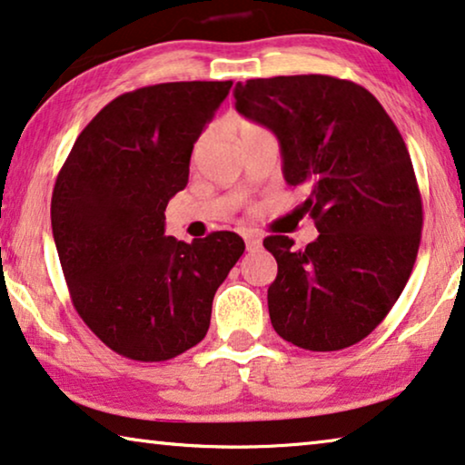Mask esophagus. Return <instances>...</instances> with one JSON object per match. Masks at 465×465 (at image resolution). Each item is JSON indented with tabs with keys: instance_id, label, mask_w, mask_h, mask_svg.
I'll list each match as a JSON object with an SVG mask.
<instances>
[{
	"instance_id": "34e87169",
	"label": "esophagus",
	"mask_w": 465,
	"mask_h": 465,
	"mask_svg": "<svg viewBox=\"0 0 465 465\" xmlns=\"http://www.w3.org/2000/svg\"><path fill=\"white\" fill-rule=\"evenodd\" d=\"M244 242H246V251L248 252H256L262 246V238H261V235H256V233H246Z\"/></svg>"
}]
</instances>
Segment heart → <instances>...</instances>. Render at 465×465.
Returning a JSON list of instances; mask_svg holds the SVG:
<instances>
[{"instance_id": "heart-1", "label": "heart", "mask_w": 465, "mask_h": 465, "mask_svg": "<svg viewBox=\"0 0 465 465\" xmlns=\"http://www.w3.org/2000/svg\"><path fill=\"white\" fill-rule=\"evenodd\" d=\"M235 131H238L240 137H244L248 134H254V131H262L259 124H254L252 121H246V119H238L235 121Z\"/></svg>"}]
</instances>
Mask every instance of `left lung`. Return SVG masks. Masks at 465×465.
I'll return each instance as SVG.
<instances>
[{
  "label": "left lung",
  "mask_w": 465,
  "mask_h": 465,
  "mask_svg": "<svg viewBox=\"0 0 465 465\" xmlns=\"http://www.w3.org/2000/svg\"><path fill=\"white\" fill-rule=\"evenodd\" d=\"M233 98L273 131L320 232L304 251L288 235L262 242L277 261L273 330L307 351L357 344L397 302L420 248L421 198L397 124L365 87L328 74L251 79Z\"/></svg>",
  "instance_id": "8db88e82"
}]
</instances>
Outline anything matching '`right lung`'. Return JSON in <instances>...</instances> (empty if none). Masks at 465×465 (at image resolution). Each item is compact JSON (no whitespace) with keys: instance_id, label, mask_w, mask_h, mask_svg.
<instances>
[{"instance_id":"add662e5","label":"right lung","mask_w":465,"mask_h":465,"mask_svg":"<svg viewBox=\"0 0 465 465\" xmlns=\"http://www.w3.org/2000/svg\"><path fill=\"white\" fill-rule=\"evenodd\" d=\"M232 85L179 81L119 95L81 131L55 179L52 232L74 309L134 361H166L203 341L214 292L244 252L232 232L192 244L164 235L193 143Z\"/></svg>"}]
</instances>
